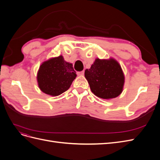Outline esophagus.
Returning a JSON list of instances; mask_svg holds the SVG:
<instances>
[{"label":"esophagus","instance_id":"obj_1","mask_svg":"<svg viewBox=\"0 0 160 160\" xmlns=\"http://www.w3.org/2000/svg\"><path fill=\"white\" fill-rule=\"evenodd\" d=\"M77 75H79V76H83V75H84V71H83L77 72Z\"/></svg>","mask_w":160,"mask_h":160}]
</instances>
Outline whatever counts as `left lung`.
Segmentation results:
<instances>
[{"mask_svg": "<svg viewBox=\"0 0 160 160\" xmlns=\"http://www.w3.org/2000/svg\"><path fill=\"white\" fill-rule=\"evenodd\" d=\"M92 93L98 98L111 99L122 93L125 76L119 62L113 58H97L90 69L85 71Z\"/></svg>", "mask_w": 160, "mask_h": 160, "instance_id": "1", "label": "left lung"}]
</instances>
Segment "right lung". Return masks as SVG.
Returning a JSON list of instances; mask_svg holds the SVG:
<instances>
[{
  "label": "right lung",
  "instance_id": "right-lung-1",
  "mask_svg": "<svg viewBox=\"0 0 160 160\" xmlns=\"http://www.w3.org/2000/svg\"><path fill=\"white\" fill-rule=\"evenodd\" d=\"M76 77L72 64L65 61L60 55L42 62L37 80L41 91L55 97L68 90Z\"/></svg>",
  "mask_w": 160,
  "mask_h": 160
}]
</instances>
